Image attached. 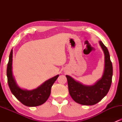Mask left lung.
Returning a JSON list of instances; mask_svg holds the SVG:
<instances>
[{
	"label": "left lung",
	"mask_w": 122,
	"mask_h": 122,
	"mask_svg": "<svg viewBox=\"0 0 122 122\" xmlns=\"http://www.w3.org/2000/svg\"><path fill=\"white\" fill-rule=\"evenodd\" d=\"M105 56L104 72L101 79L92 86H86L76 81L66 75L69 94L76 103L85 106L94 105L106 96L111 87L112 77V64L107 48L100 41L99 42Z\"/></svg>",
	"instance_id": "obj_1"
}]
</instances>
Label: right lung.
Here are the masks:
<instances>
[{"label":"right lung","mask_w":122,"mask_h":122,"mask_svg":"<svg viewBox=\"0 0 122 122\" xmlns=\"http://www.w3.org/2000/svg\"><path fill=\"white\" fill-rule=\"evenodd\" d=\"M12 50L11 51L7 68L8 84L12 93L20 103L28 107H36L43 104L47 100L51 93V88L58 78L56 76L45 82L37 89L33 91L23 90L16 85L12 73Z\"/></svg>","instance_id":"1"}]
</instances>
